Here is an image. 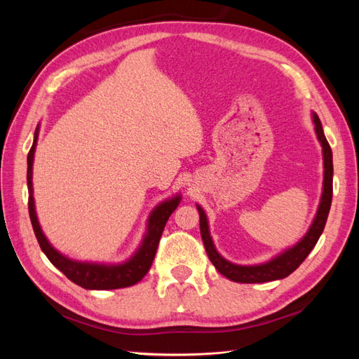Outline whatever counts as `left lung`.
<instances>
[{"label": "left lung", "instance_id": "left-lung-1", "mask_svg": "<svg viewBox=\"0 0 359 359\" xmlns=\"http://www.w3.org/2000/svg\"><path fill=\"white\" fill-rule=\"evenodd\" d=\"M313 123H314V130H316V135L319 142L322 145L323 151V191H322V198L319 208L316 212V217L310 226L309 232L304 235L302 240L295 244L293 247L285 250L283 253H280L274 259L268 260L265 264L260 265H235L229 260H226L222 257L217 252L212 238L210 235V227H208V220H206V215L203 210L198 205L196 208L199 211V226H201V235H202V241L206 250V255H208L210 260L215 269L219 271L220 274L227 277L232 281H236V283H265V281H273V280H280L285 278L289 274H292L295 271L306 257L310 255L311 250L316 245L318 240L320 238L325 224H327V219L330 214L331 208V201H332V151L328 144L327 137L323 135V128L320 124L319 116L313 112Z\"/></svg>", "mask_w": 359, "mask_h": 359}]
</instances>
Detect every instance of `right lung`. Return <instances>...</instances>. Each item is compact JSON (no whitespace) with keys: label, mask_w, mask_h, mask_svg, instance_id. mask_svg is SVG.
I'll return each mask as SVG.
<instances>
[{"label":"right lung","mask_w":359,"mask_h":359,"mask_svg":"<svg viewBox=\"0 0 359 359\" xmlns=\"http://www.w3.org/2000/svg\"><path fill=\"white\" fill-rule=\"evenodd\" d=\"M37 136H39V126L34 133V142L28 153V170H27V182H28V211L32 229H34L36 238L40 244L43 253L48 256L50 264L57 266L61 273L66 276L73 283L83 289L90 290H109V289H121L136 285L137 281L142 280L153 264L158 241L161 238L163 229H165L166 222L170 214L177 210L180 205L181 196L172 198L169 201L161 202L156 206L154 211L151 212L148 224H147V233L144 236V241L137 248V252L130 257L127 262L119 265H104V264H91V262H78V260L69 259L55 248L50 245L46 240L45 233L41 232V227L37 220V214L34 208V198H32V161H34V153L37 145Z\"/></svg>","instance_id":"add662e5"}]
</instances>
